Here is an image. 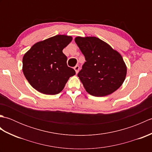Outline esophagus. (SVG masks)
Listing matches in <instances>:
<instances>
[{
    "instance_id": "esophagus-1",
    "label": "esophagus",
    "mask_w": 152,
    "mask_h": 152,
    "mask_svg": "<svg viewBox=\"0 0 152 152\" xmlns=\"http://www.w3.org/2000/svg\"><path fill=\"white\" fill-rule=\"evenodd\" d=\"M74 70H75V71H76V73L77 74L78 73V72H79V70H80V66H78V65H76V66H74Z\"/></svg>"
}]
</instances>
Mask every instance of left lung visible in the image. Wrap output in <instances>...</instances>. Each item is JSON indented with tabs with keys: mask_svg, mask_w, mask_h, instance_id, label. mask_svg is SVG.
<instances>
[{
	"mask_svg": "<svg viewBox=\"0 0 152 152\" xmlns=\"http://www.w3.org/2000/svg\"><path fill=\"white\" fill-rule=\"evenodd\" d=\"M75 42L86 61L78 74L86 91L95 96H104L116 91L127 74L121 55L96 37H78Z\"/></svg>",
	"mask_w": 152,
	"mask_h": 152,
	"instance_id": "1",
	"label": "left lung"
}]
</instances>
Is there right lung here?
<instances>
[{
	"label": "right lung",
	"mask_w": 152,
	"mask_h": 152,
	"mask_svg": "<svg viewBox=\"0 0 152 152\" xmlns=\"http://www.w3.org/2000/svg\"><path fill=\"white\" fill-rule=\"evenodd\" d=\"M72 40L66 35H56L34 44L23 58V72L31 86L46 95H56L76 74L67 66L63 50Z\"/></svg>",
	"instance_id": "obj_1"
}]
</instances>
